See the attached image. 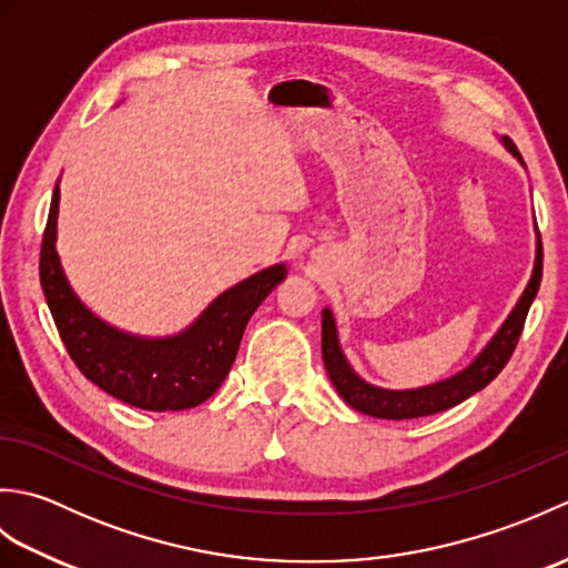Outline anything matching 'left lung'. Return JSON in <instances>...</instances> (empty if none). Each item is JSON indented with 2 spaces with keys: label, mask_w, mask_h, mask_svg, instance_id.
Returning a JSON list of instances; mask_svg holds the SVG:
<instances>
[{
  "label": "left lung",
  "mask_w": 568,
  "mask_h": 568,
  "mask_svg": "<svg viewBox=\"0 0 568 568\" xmlns=\"http://www.w3.org/2000/svg\"><path fill=\"white\" fill-rule=\"evenodd\" d=\"M503 146L513 155H517V161L523 163L520 151L515 149V143L508 136H503ZM539 283H541V239L537 232V256H535L532 277H529L525 293L520 295V300H517V305L513 307L508 320L503 322V327L496 332V336H493L484 352L470 361L464 371H458L454 376L444 378L439 383L422 385V388H413V390L378 388V385H371L361 378L358 373L348 366V361L342 352L334 315L329 312V307H324L322 310L324 368H327L336 393L344 397L346 405H352L364 415L381 417V419H415V417L444 413V409L464 403L466 397L484 390L486 385L505 368V364H508L517 346V339H520L523 334L529 305H532V300L537 297Z\"/></svg>",
  "instance_id": "1"
}]
</instances>
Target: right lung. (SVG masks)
<instances>
[{
    "mask_svg": "<svg viewBox=\"0 0 568 568\" xmlns=\"http://www.w3.org/2000/svg\"><path fill=\"white\" fill-rule=\"evenodd\" d=\"M60 190L55 185L41 244V287L70 358L82 376L116 400L151 413L197 407L232 368L253 312L283 281L285 263L253 273L214 297L187 329L163 339L126 334L80 303L55 251Z\"/></svg>",
    "mask_w": 568,
    "mask_h": 568,
    "instance_id": "add662e5",
    "label": "right lung"
}]
</instances>
